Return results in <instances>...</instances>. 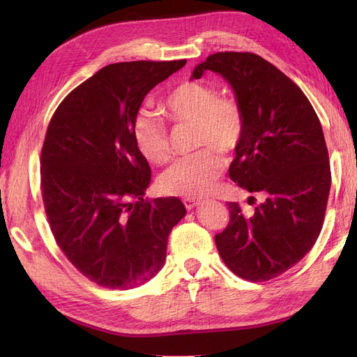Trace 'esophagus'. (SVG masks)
I'll list each match as a JSON object with an SVG mask.
<instances>
[{"mask_svg":"<svg viewBox=\"0 0 357 357\" xmlns=\"http://www.w3.org/2000/svg\"><path fill=\"white\" fill-rule=\"evenodd\" d=\"M183 204H185V207L188 210H192V208H195L197 205H199V201L198 199H192V198H186V199H183Z\"/></svg>","mask_w":357,"mask_h":357,"instance_id":"esophagus-1","label":"esophagus"}]
</instances>
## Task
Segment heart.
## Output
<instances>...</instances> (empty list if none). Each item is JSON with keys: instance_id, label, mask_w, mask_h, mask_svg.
Instances as JSON below:
<instances>
[{"instance_id": "b5f03b06", "label": "heart", "mask_w": 357, "mask_h": 357, "mask_svg": "<svg viewBox=\"0 0 357 357\" xmlns=\"http://www.w3.org/2000/svg\"><path fill=\"white\" fill-rule=\"evenodd\" d=\"M160 112L172 123H192L193 146L202 147L180 158L162 174V190L186 198L208 195L223 171V158L214 147L231 152L243 139L245 117L240 101L219 95L214 86L205 82L186 80L167 93ZM134 139L142 155L153 164L162 165L169 160L168 129L158 114L139 112L135 116Z\"/></svg>"}]
</instances>
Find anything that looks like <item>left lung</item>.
<instances>
[{
    "instance_id": "1",
    "label": "left lung",
    "mask_w": 357,
    "mask_h": 357,
    "mask_svg": "<svg viewBox=\"0 0 357 357\" xmlns=\"http://www.w3.org/2000/svg\"><path fill=\"white\" fill-rule=\"evenodd\" d=\"M208 70L231 83L245 117L229 177L264 198L250 214L229 202V223L215 245L235 275L268 282L296 265L321 231L331 190L325 135L305 93L271 62L219 52L197 66L193 79Z\"/></svg>"
}]
</instances>
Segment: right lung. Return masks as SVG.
Listing matches in <instances>:
<instances>
[{
    "instance_id": "1",
    "label": "right lung",
    "mask_w": 357,
    "mask_h": 357,
    "mask_svg": "<svg viewBox=\"0 0 357 357\" xmlns=\"http://www.w3.org/2000/svg\"><path fill=\"white\" fill-rule=\"evenodd\" d=\"M186 61L110 63L53 113L41 149V197L62 253L86 278L134 289L165 262L183 202L144 199L152 177L134 139L144 96Z\"/></svg>"
}]
</instances>
